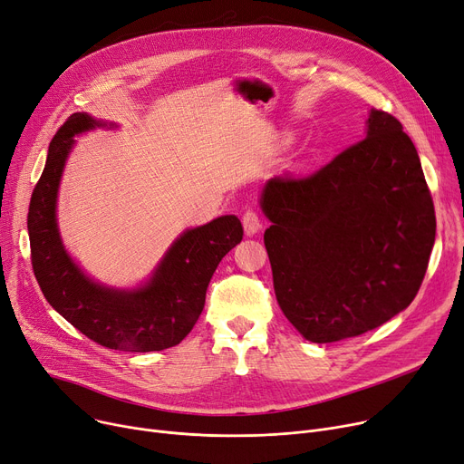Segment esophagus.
Listing matches in <instances>:
<instances>
[{
    "instance_id": "34e87169",
    "label": "esophagus",
    "mask_w": 464,
    "mask_h": 464,
    "mask_svg": "<svg viewBox=\"0 0 464 464\" xmlns=\"http://www.w3.org/2000/svg\"><path fill=\"white\" fill-rule=\"evenodd\" d=\"M242 226H245L246 235H256L261 229L259 216L254 208H248L245 214H242Z\"/></svg>"
}]
</instances>
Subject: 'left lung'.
Returning <instances> with one entry per match:
<instances>
[{"mask_svg":"<svg viewBox=\"0 0 464 464\" xmlns=\"http://www.w3.org/2000/svg\"><path fill=\"white\" fill-rule=\"evenodd\" d=\"M367 137L308 175L266 182L261 208L276 301L318 344L389 322L418 295L436 216L402 124L372 109Z\"/></svg>","mask_w":464,"mask_h":464,"instance_id":"8db88e82","label":"left lung"}]
</instances>
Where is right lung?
Returning <instances> with one entry per match:
<instances>
[{"label":"right lung","instance_id":"obj_1","mask_svg":"<svg viewBox=\"0 0 464 464\" xmlns=\"http://www.w3.org/2000/svg\"><path fill=\"white\" fill-rule=\"evenodd\" d=\"M100 126L84 112L56 131L28 212L32 266L44 299L93 343L120 352H160L180 344L205 306L208 282L222 257L245 235L237 216L186 231L135 291L109 289L86 278L65 254L56 227V193L72 135Z\"/></svg>","mask_w":464,"mask_h":464}]
</instances>
